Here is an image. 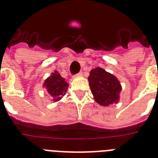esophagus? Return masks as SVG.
Instances as JSON below:
<instances>
[{
	"mask_svg": "<svg viewBox=\"0 0 158 158\" xmlns=\"http://www.w3.org/2000/svg\"><path fill=\"white\" fill-rule=\"evenodd\" d=\"M82 74H83V73H82V72H79V73H77V74L75 75V76L81 77V76H82Z\"/></svg>",
	"mask_w": 158,
	"mask_h": 158,
	"instance_id": "1",
	"label": "esophagus"
}]
</instances>
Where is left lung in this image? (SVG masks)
<instances>
[{
	"mask_svg": "<svg viewBox=\"0 0 158 158\" xmlns=\"http://www.w3.org/2000/svg\"><path fill=\"white\" fill-rule=\"evenodd\" d=\"M89 82L95 100L99 104L109 106L118 103L121 85L115 76L101 68H96L90 72Z\"/></svg>",
	"mask_w": 158,
	"mask_h": 158,
	"instance_id": "obj_1",
	"label": "left lung"
}]
</instances>
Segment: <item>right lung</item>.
Segmentation results:
<instances>
[{
    "mask_svg": "<svg viewBox=\"0 0 158 158\" xmlns=\"http://www.w3.org/2000/svg\"><path fill=\"white\" fill-rule=\"evenodd\" d=\"M43 86L47 89L50 95L53 96V100L58 101L62 99V96H64L66 93L69 84L65 81V79L57 71H54L51 76L45 81Z\"/></svg>",
    "mask_w": 158,
    "mask_h": 158,
    "instance_id": "obj_1",
    "label": "right lung"
}]
</instances>
